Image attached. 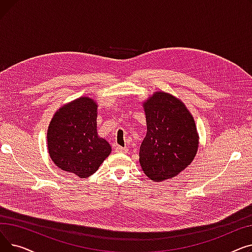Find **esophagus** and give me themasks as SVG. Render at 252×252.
<instances>
[{
    "label": "esophagus",
    "mask_w": 252,
    "mask_h": 252,
    "mask_svg": "<svg viewBox=\"0 0 252 252\" xmlns=\"http://www.w3.org/2000/svg\"><path fill=\"white\" fill-rule=\"evenodd\" d=\"M115 152H117V153H126L127 149L124 148V147H121V146H116L115 147Z\"/></svg>",
    "instance_id": "1"
}]
</instances>
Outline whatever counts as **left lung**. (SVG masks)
I'll use <instances>...</instances> for the list:
<instances>
[{
	"instance_id": "1",
	"label": "left lung",
	"mask_w": 252,
	"mask_h": 252,
	"mask_svg": "<svg viewBox=\"0 0 252 252\" xmlns=\"http://www.w3.org/2000/svg\"><path fill=\"white\" fill-rule=\"evenodd\" d=\"M147 134L139 153L140 165L150 180L178 176L196 156L199 135L194 117L179 98L162 91L143 102Z\"/></svg>"
}]
</instances>
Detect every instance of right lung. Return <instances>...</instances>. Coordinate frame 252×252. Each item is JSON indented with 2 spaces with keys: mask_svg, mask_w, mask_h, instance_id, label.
Listing matches in <instances>:
<instances>
[{
  "mask_svg": "<svg viewBox=\"0 0 252 252\" xmlns=\"http://www.w3.org/2000/svg\"><path fill=\"white\" fill-rule=\"evenodd\" d=\"M98 104L79 97L64 104L53 115L48 131L52 161L78 178H89L111 153L110 144L97 131Z\"/></svg>",
  "mask_w": 252,
  "mask_h": 252,
  "instance_id": "add662e5",
  "label": "right lung"
}]
</instances>
